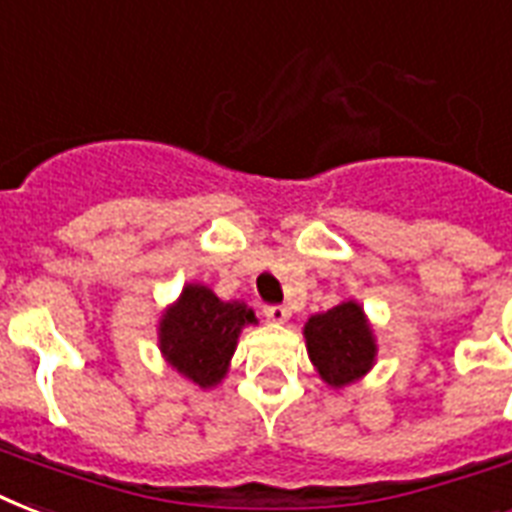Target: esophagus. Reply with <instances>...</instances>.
<instances>
[{
	"label": "esophagus",
	"mask_w": 512,
	"mask_h": 512,
	"mask_svg": "<svg viewBox=\"0 0 512 512\" xmlns=\"http://www.w3.org/2000/svg\"><path fill=\"white\" fill-rule=\"evenodd\" d=\"M265 316L271 321H276V324H284V321L292 316V311H289L287 305H268V308H265Z\"/></svg>",
	"instance_id": "esophagus-1"
}]
</instances>
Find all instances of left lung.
<instances>
[{"mask_svg":"<svg viewBox=\"0 0 512 512\" xmlns=\"http://www.w3.org/2000/svg\"><path fill=\"white\" fill-rule=\"evenodd\" d=\"M313 369L327 388H348L377 364V337L358 300H342L303 327Z\"/></svg>","mask_w":512,"mask_h":512,"instance_id":"8db88e82","label":"left lung"}]
</instances>
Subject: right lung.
Masks as SVG:
<instances>
[{
    "label": "right lung",
    "instance_id": "1",
    "mask_svg": "<svg viewBox=\"0 0 512 512\" xmlns=\"http://www.w3.org/2000/svg\"><path fill=\"white\" fill-rule=\"evenodd\" d=\"M257 324L244 300H220L207 284H185L162 311L156 335L167 366L204 390L217 388L231 369L241 329Z\"/></svg>",
    "mask_w": 512,
    "mask_h": 512
}]
</instances>
